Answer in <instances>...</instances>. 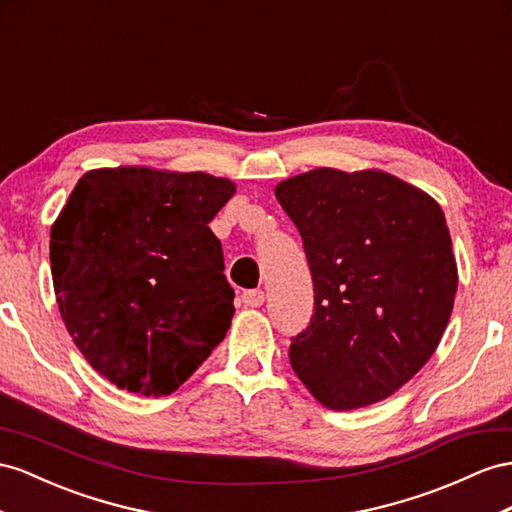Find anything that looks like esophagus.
<instances>
[{
	"label": "esophagus",
	"instance_id": "34e87169",
	"mask_svg": "<svg viewBox=\"0 0 512 512\" xmlns=\"http://www.w3.org/2000/svg\"><path fill=\"white\" fill-rule=\"evenodd\" d=\"M264 300H266V296L261 290H248V292L242 294V303L246 307H261V305H264Z\"/></svg>",
	"mask_w": 512,
	"mask_h": 512
}]
</instances>
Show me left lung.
Here are the masks:
<instances>
[{"mask_svg":"<svg viewBox=\"0 0 512 512\" xmlns=\"http://www.w3.org/2000/svg\"><path fill=\"white\" fill-rule=\"evenodd\" d=\"M274 194L303 238L316 309L290 363L320 404L381 402L424 368L458 287L439 203L385 170L313 168Z\"/></svg>","mask_w":512,"mask_h":512,"instance_id":"1","label":"left lung"}]
</instances>
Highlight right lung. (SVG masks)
Returning <instances> with one entry per match:
<instances>
[{
  "instance_id": "1",
  "label": "right lung",
  "mask_w": 512,
  "mask_h": 512,
  "mask_svg": "<svg viewBox=\"0 0 512 512\" xmlns=\"http://www.w3.org/2000/svg\"><path fill=\"white\" fill-rule=\"evenodd\" d=\"M235 183L149 166L95 168L51 225L60 316L112 385L168 396L225 339L233 290L207 225Z\"/></svg>"
}]
</instances>
